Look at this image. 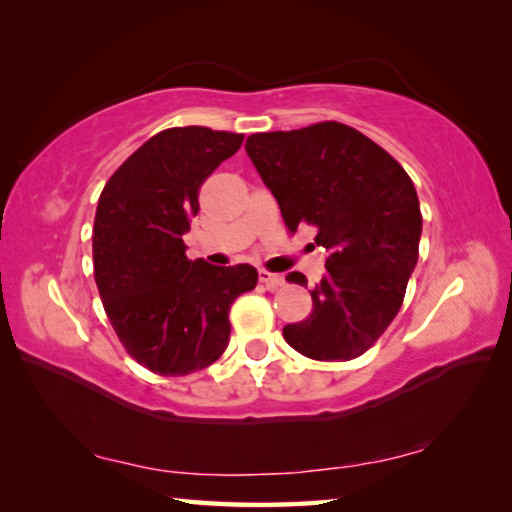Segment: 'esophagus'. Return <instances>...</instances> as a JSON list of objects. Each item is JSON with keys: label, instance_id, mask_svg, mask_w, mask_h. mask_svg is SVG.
<instances>
[{"label": "esophagus", "instance_id": "34e87169", "mask_svg": "<svg viewBox=\"0 0 512 512\" xmlns=\"http://www.w3.org/2000/svg\"><path fill=\"white\" fill-rule=\"evenodd\" d=\"M259 282L262 284H266V289L268 291H275V289H280L282 284H284V275H280V273H268V271H259Z\"/></svg>", "mask_w": 512, "mask_h": 512}]
</instances>
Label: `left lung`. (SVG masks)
Returning a JSON list of instances; mask_svg holds the SVG:
<instances>
[{
	"label": "left lung",
	"mask_w": 512,
	"mask_h": 512,
	"mask_svg": "<svg viewBox=\"0 0 512 512\" xmlns=\"http://www.w3.org/2000/svg\"><path fill=\"white\" fill-rule=\"evenodd\" d=\"M246 153L287 228L314 225L327 250V271L309 291L314 309L284 325V341L316 361L361 357L393 323L418 264L422 214L409 173L339 121L255 133ZM287 280L307 287L298 271Z\"/></svg>",
	"instance_id": "8db88e82"
}]
</instances>
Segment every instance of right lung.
<instances>
[{"label":"right lung","mask_w":512,"mask_h":512,"mask_svg":"<svg viewBox=\"0 0 512 512\" xmlns=\"http://www.w3.org/2000/svg\"><path fill=\"white\" fill-rule=\"evenodd\" d=\"M244 135L205 126L153 135L112 173L92 230L94 280L128 354L167 377L203 370L230 341V307L255 289L248 264L187 259L183 235L198 189Z\"/></svg>","instance_id":"1"}]
</instances>
